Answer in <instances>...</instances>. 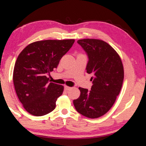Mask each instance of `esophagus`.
Instances as JSON below:
<instances>
[{"label":"esophagus","mask_w":146,"mask_h":146,"mask_svg":"<svg viewBox=\"0 0 146 146\" xmlns=\"http://www.w3.org/2000/svg\"><path fill=\"white\" fill-rule=\"evenodd\" d=\"M64 89H65V90H70V89H71V88H70V87H68V86H65L64 87Z\"/></svg>","instance_id":"1"}]
</instances>
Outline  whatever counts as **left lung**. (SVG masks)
<instances>
[{
	"instance_id": "left-lung-1",
	"label": "left lung",
	"mask_w": 146,
	"mask_h": 146,
	"mask_svg": "<svg viewBox=\"0 0 146 146\" xmlns=\"http://www.w3.org/2000/svg\"><path fill=\"white\" fill-rule=\"evenodd\" d=\"M86 52L87 73L92 74L91 90L79 88L80 95L73 100L77 111L91 119L100 117L111 109L120 92L124 72L120 56L109 44L95 39L78 41Z\"/></svg>"
}]
</instances>
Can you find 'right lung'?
I'll return each instance as SVG.
<instances>
[{
	"instance_id": "right-lung-1",
	"label": "right lung",
	"mask_w": 146,
	"mask_h": 146,
	"mask_svg": "<svg viewBox=\"0 0 146 146\" xmlns=\"http://www.w3.org/2000/svg\"><path fill=\"white\" fill-rule=\"evenodd\" d=\"M74 39L38 41L19 54L13 70V83L19 100L25 110L36 117L55 109L64 86L49 82L50 73L74 43Z\"/></svg>"
}]
</instances>
